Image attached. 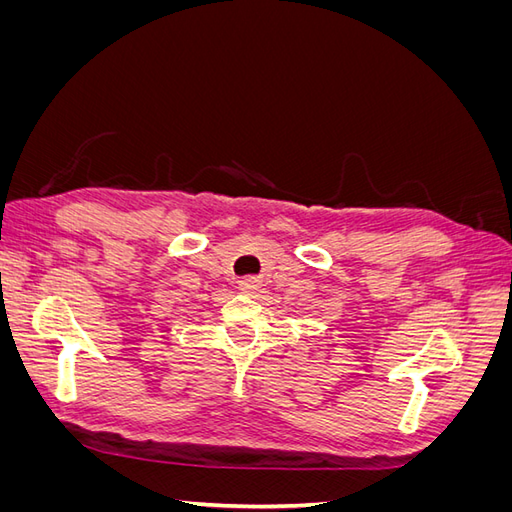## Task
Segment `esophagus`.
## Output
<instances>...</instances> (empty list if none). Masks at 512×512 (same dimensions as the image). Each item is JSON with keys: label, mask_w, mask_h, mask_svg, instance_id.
I'll return each mask as SVG.
<instances>
[{"label": "esophagus", "mask_w": 512, "mask_h": 512, "mask_svg": "<svg viewBox=\"0 0 512 512\" xmlns=\"http://www.w3.org/2000/svg\"><path fill=\"white\" fill-rule=\"evenodd\" d=\"M260 280L258 277H245V280H241L239 282V290L241 292H245V294H254V292H258L260 290Z\"/></svg>", "instance_id": "esophagus-1"}]
</instances>
